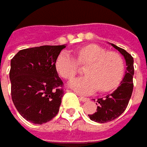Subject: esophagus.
<instances>
[{
	"label": "esophagus",
	"mask_w": 147,
	"mask_h": 147,
	"mask_svg": "<svg viewBox=\"0 0 147 147\" xmlns=\"http://www.w3.org/2000/svg\"><path fill=\"white\" fill-rule=\"evenodd\" d=\"M79 100H81L82 102H86V101H89V98H85V97H83V96H80L79 97Z\"/></svg>",
	"instance_id": "obj_1"
}]
</instances>
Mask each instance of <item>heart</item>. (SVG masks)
<instances>
[{
  "mask_svg": "<svg viewBox=\"0 0 147 147\" xmlns=\"http://www.w3.org/2000/svg\"><path fill=\"white\" fill-rule=\"evenodd\" d=\"M77 60L68 52L59 53L55 62L58 74L63 79H71L78 72L79 63L88 65L86 76L71 79L69 88L81 94H89L100 89L107 92L115 89L121 83L125 73V63L121 55L108 52L95 44L79 48L76 53Z\"/></svg>",
  "mask_w": 147,
  "mask_h": 147,
  "instance_id": "obj_1",
  "label": "heart"
}]
</instances>
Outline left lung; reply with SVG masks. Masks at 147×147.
I'll list each match as a JSON object with an SVG mask.
<instances>
[{"mask_svg":"<svg viewBox=\"0 0 147 147\" xmlns=\"http://www.w3.org/2000/svg\"><path fill=\"white\" fill-rule=\"evenodd\" d=\"M111 45L124 56L127 67L120 86L105 98L98 99L96 103V105H99L97 111L92 115H88L91 121L98 123H106L119 117L126 109L133 91L134 59L125 49L115 44Z\"/></svg>","mask_w":147,"mask_h":147,"instance_id":"8db88e82","label":"left lung"}]
</instances>
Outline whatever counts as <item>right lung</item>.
<instances>
[{
	"instance_id": "add662e5",
	"label": "right lung",
	"mask_w": 147,
	"mask_h": 147,
	"mask_svg": "<svg viewBox=\"0 0 147 147\" xmlns=\"http://www.w3.org/2000/svg\"><path fill=\"white\" fill-rule=\"evenodd\" d=\"M64 47L45 45L26 48L11 60V99L27 121L42 125L57 115L64 91L55 62Z\"/></svg>"
}]
</instances>
